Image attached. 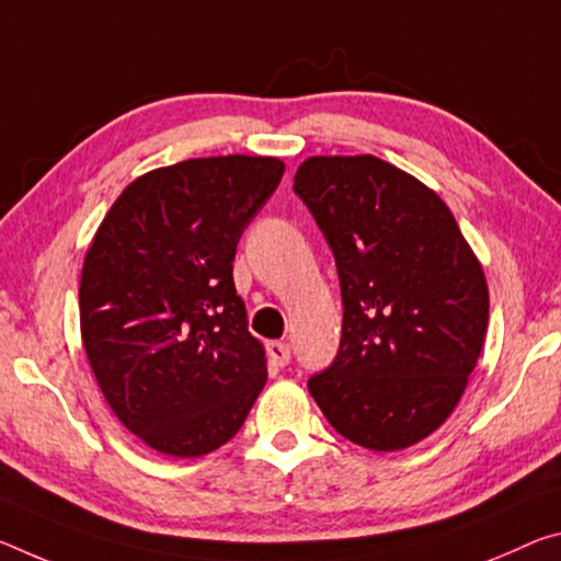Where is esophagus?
Returning <instances> with one entry per match:
<instances>
[{"instance_id":"obj_1","label":"esophagus","mask_w":561,"mask_h":561,"mask_svg":"<svg viewBox=\"0 0 561 561\" xmlns=\"http://www.w3.org/2000/svg\"><path fill=\"white\" fill-rule=\"evenodd\" d=\"M266 352H270V359L277 364V367H287L291 359V350L287 342H270L266 344Z\"/></svg>"}]
</instances>
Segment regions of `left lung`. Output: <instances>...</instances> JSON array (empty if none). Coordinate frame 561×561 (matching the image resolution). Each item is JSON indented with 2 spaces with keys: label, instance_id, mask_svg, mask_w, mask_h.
Returning <instances> with one entry per match:
<instances>
[{
  "label": "left lung",
  "instance_id": "8db88e82",
  "mask_svg": "<svg viewBox=\"0 0 561 561\" xmlns=\"http://www.w3.org/2000/svg\"><path fill=\"white\" fill-rule=\"evenodd\" d=\"M295 194L332 247L344 305L340 352L309 392L359 447H412L455 412L482 352V264L437 192L371 154L309 157Z\"/></svg>",
  "mask_w": 561,
  "mask_h": 561
}]
</instances>
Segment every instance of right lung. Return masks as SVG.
Here are the masks:
<instances>
[{
  "instance_id": "obj_1",
  "label": "right lung",
  "mask_w": 561,
  "mask_h": 561,
  "mask_svg": "<svg viewBox=\"0 0 561 561\" xmlns=\"http://www.w3.org/2000/svg\"><path fill=\"white\" fill-rule=\"evenodd\" d=\"M277 157H204L152 169L87 249L79 324L106 404L169 457H202L244 424L266 381L234 289L239 237L277 190Z\"/></svg>"
}]
</instances>
